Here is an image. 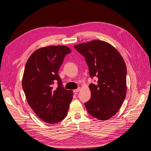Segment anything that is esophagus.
Listing matches in <instances>:
<instances>
[{
    "label": "esophagus",
    "mask_w": 151,
    "mask_h": 151,
    "mask_svg": "<svg viewBox=\"0 0 151 151\" xmlns=\"http://www.w3.org/2000/svg\"><path fill=\"white\" fill-rule=\"evenodd\" d=\"M80 90H81V88H77V89H75V90H74V93L75 94H77V93L79 92Z\"/></svg>",
    "instance_id": "34e87169"
}]
</instances>
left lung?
Listing matches in <instances>:
<instances>
[{
	"instance_id": "obj_1",
	"label": "left lung",
	"mask_w": 151,
	"mask_h": 151,
	"mask_svg": "<svg viewBox=\"0 0 151 151\" xmlns=\"http://www.w3.org/2000/svg\"><path fill=\"white\" fill-rule=\"evenodd\" d=\"M83 55L91 77L96 84H89L91 96L84 104L91 116L100 120L111 118L119 110L127 93V67L117 50L109 43L95 40L74 45Z\"/></svg>"
}]
</instances>
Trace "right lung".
I'll return each instance as SVG.
<instances>
[{"label":"right lung","mask_w":151,"mask_h":151,"mask_svg":"<svg viewBox=\"0 0 151 151\" xmlns=\"http://www.w3.org/2000/svg\"><path fill=\"white\" fill-rule=\"evenodd\" d=\"M70 52L60 45L41 48L31 55L25 65L22 86L27 101L41 120L51 124L66 116L73 98V92L63 88L58 74L63 58Z\"/></svg>","instance_id":"1"}]
</instances>
